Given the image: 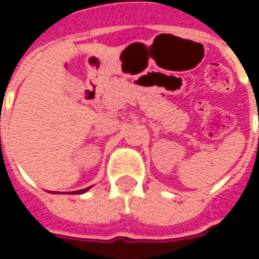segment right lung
<instances>
[{
	"instance_id": "add662e5",
	"label": "right lung",
	"mask_w": 259,
	"mask_h": 259,
	"mask_svg": "<svg viewBox=\"0 0 259 259\" xmlns=\"http://www.w3.org/2000/svg\"><path fill=\"white\" fill-rule=\"evenodd\" d=\"M86 190H89V187H88V189H83V190H77V192H73V193H83V192H86Z\"/></svg>"
}]
</instances>
